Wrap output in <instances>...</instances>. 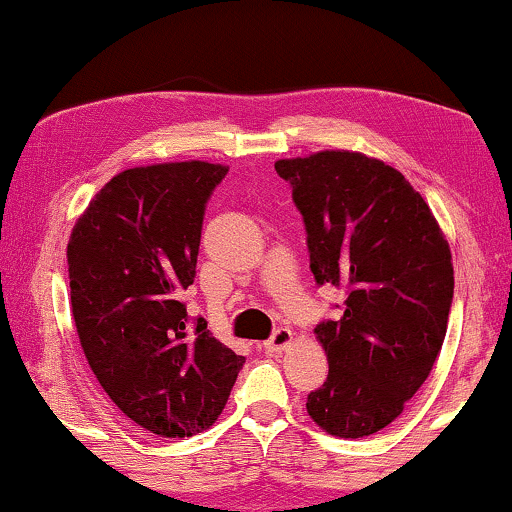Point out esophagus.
Instances as JSON below:
<instances>
[{
    "label": "esophagus",
    "instance_id": "esophagus-1",
    "mask_svg": "<svg viewBox=\"0 0 512 512\" xmlns=\"http://www.w3.org/2000/svg\"><path fill=\"white\" fill-rule=\"evenodd\" d=\"M291 341H294V334H291V329L280 327V329H275V334H272L268 341L263 343V348L268 350V353H282V350L289 348Z\"/></svg>",
    "mask_w": 512,
    "mask_h": 512
}]
</instances>
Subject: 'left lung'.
Instances as JSON below:
<instances>
[{
    "mask_svg": "<svg viewBox=\"0 0 512 512\" xmlns=\"http://www.w3.org/2000/svg\"><path fill=\"white\" fill-rule=\"evenodd\" d=\"M315 282L345 289L315 327L329 376L305 409L329 435L367 437L402 414L447 334L454 265L433 211L400 171L350 150L280 159Z\"/></svg>",
    "mask_w": 512,
    "mask_h": 512,
    "instance_id": "left-lung-1",
    "label": "left lung"
}]
</instances>
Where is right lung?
I'll use <instances>...</instances> for the list:
<instances>
[{"label": "right lung", "mask_w": 512, "mask_h": 512, "mask_svg": "<svg viewBox=\"0 0 512 512\" xmlns=\"http://www.w3.org/2000/svg\"><path fill=\"white\" fill-rule=\"evenodd\" d=\"M223 164H150L117 174L77 218L68 242L79 343L110 400L159 437H192L228 402L244 357L188 322L207 199Z\"/></svg>", "instance_id": "1"}]
</instances>
